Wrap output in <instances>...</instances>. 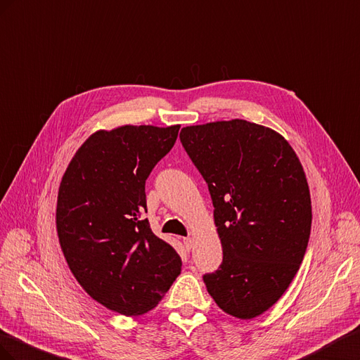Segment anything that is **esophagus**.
Listing matches in <instances>:
<instances>
[{"mask_svg":"<svg viewBox=\"0 0 360 360\" xmlns=\"http://www.w3.org/2000/svg\"><path fill=\"white\" fill-rule=\"evenodd\" d=\"M182 243H184V248H186V249L190 252L191 248H193V240H191L190 237H187V238L182 240Z\"/></svg>","mask_w":360,"mask_h":360,"instance_id":"1","label":"esophagus"}]
</instances>
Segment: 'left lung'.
<instances>
[{"label": "left lung", "instance_id": "left-lung-1", "mask_svg": "<svg viewBox=\"0 0 360 360\" xmlns=\"http://www.w3.org/2000/svg\"><path fill=\"white\" fill-rule=\"evenodd\" d=\"M179 139L208 184L223 248L221 265L203 282L220 309L250 320L281 299L304 258L306 174L288 141L248 120L186 127Z\"/></svg>", "mask_w": 360, "mask_h": 360}]
</instances>
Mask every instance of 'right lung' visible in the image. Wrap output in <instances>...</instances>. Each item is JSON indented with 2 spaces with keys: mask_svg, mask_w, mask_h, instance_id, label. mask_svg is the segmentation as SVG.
Here are the masks:
<instances>
[{
  "mask_svg": "<svg viewBox=\"0 0 360 360\" xmlns=\"http://www.w3.org/2000/svg\"><path fill=\"white\" fill-rule=\"evenodd\" d=\"M179 125H125L91 134L69 162L57 199V233L86 292L127 316L153 309L182 261L152 232L145 184L178 137Z\"/></svg>",
  "mask_w": 360,
  "mask_h": 360,
  "instance_id": "obj_1",
  "label": "right lung"
}]
</instances>
